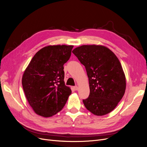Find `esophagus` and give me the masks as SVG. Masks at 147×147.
Wrapping results in <instances>:
<instances>
[{"label": "esophagus", "mask_w": 147, "mask_h": 147, "mask_svg": "<svg viewBox=\"0 0 147 147\" xmlns=\"http://www.w3.org/2000/svg\"><path fill=\"white\" fill-rule=\"evenodd\" d=\"M74 88V89L75 90H78V89H79V88H78V86H74V88Z\"/></svg>", "instance_id": "1"}]
</instances>
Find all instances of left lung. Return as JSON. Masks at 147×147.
Masks as SVG:
<instances>
[{
  "label": "left lung",
  "mask_w": 147,
  "mask_h": 147,
  "mask_svg": "<svg viewBox=\"0 0 147 147\" xmlns=\"http://www.w3.org/2000/svg\"><path fill=\"white\" fill-rule=\"evenodd\" d=\"M72 52L85 67L90 94L83 102L90 112L104 115L112 111L125 94L126 78L116 55L101 45H82Z\"/></svg>",
  "instance_id": "8db88e82"
}]
</instances>
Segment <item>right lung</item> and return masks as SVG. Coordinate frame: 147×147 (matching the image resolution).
I'll use <instances>...</instances> for the list:
<instances>
[{"instance_id":"1","label":"right lung","mask_w":147,"mask_h":147,"mask_svg":"<svg viewBox=\"0 0 147 147\" xmlns=\"http://www.w3.org/2000/svg\"><path fill=\"white\" fill-rule=\"evenodd\" d=\"M72 45L48 46L38 51L23 74L22 84L30 105L38 115L53 116L67 102L71 90L65 86L64 64Z\"/></svg>"}]
</instances>
